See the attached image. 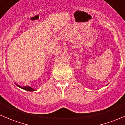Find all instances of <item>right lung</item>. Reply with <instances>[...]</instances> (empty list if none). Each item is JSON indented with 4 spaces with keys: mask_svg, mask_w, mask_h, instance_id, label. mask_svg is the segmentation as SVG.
Segmentation results:
<instances>
[{
    "mask_svg": "<svg viewBox=\"0 0 125 125\" xmlns=\"http://www.w3.org/2000/svg\"><path fill=\"white\" fill-rule=\"evenodd\" d=\"M16 85H17V86H19V88H22V89H25V90H26V91H35L34 89H33V88H31V87L30 86H24V87H22L21 86H19L18 85H17V84L16 83Z\"/></svg>",
    "mask_w": 125,
    "mask_h": 125,
    "instance_id": "obj_1",
    "label": "right lung"
}]
</instances>
